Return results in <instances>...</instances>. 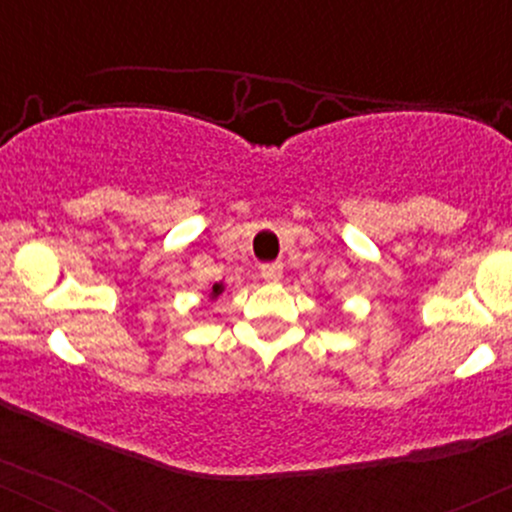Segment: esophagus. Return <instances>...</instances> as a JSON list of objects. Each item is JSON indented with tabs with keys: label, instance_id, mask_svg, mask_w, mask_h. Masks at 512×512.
I'll use <instances>...</instances> for the list:
<instances>
[{
	"label": "esophagus",
	"instance_id": "1",
	"mask_svg": "<svg viewBox=\"0 0 512 512\" xmlns=\"http://www.w3.org/2000/svg\"><path fill=\"white\" fill-rule=\"evenodd\" d=\"M260 274H262L264 281H269V284H276V281H279L281 276H284V264H279V262L262 264Z\"/></svg>",
	"mask_w": 512,
	"mask_h": 512
}]
</instances>
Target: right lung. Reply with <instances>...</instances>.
<instances>
[{"instance_id":"1","label":"right lung","mask_w":512,"mask_h":512,"mask_svg":"<svg viewBox=\"0 0 512 512\" xmlns=\"http://www.w3.org/2000/svg\"><path fill=\"white\" fill-rule=\"evenodd\" d=\"M223 291H226V286H223V281H216V284L211 286V289L207 291V301H209V303H214L216 298H219Z\"/></svg>"}]
</instances>
